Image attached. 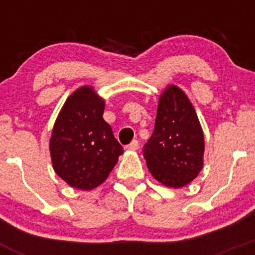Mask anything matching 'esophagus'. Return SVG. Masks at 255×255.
<instances>
[{
	"instance_id": "esophagus-1",
	"label": "esophagus",
	"mask_w": 255,
	"mask_h": 255,
	"mask_svg": "<svg viewBox=\"0 0 255 255\" xmlns=\"http://www.w3.org/2000/svg\"><path fill=\"white\" fill-rule=\"evenodd\" d=\"M138 148H139L138 140H132L129 145H126V149H130V150H136Z\"/></svg>"
}]
</instances>
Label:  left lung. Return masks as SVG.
Returning a JSON list of instances; mask_svg holds the SVG:
<instances>
[{
    "mask_svg": "<svg viewBox=\"0 0 255 255\" xmlns=\"http://www.w3.org/2000/svg\"><path fill=\"white\" fill-rule=\"evenodd\" d=\"M204 135L186 94L175 85L164 89L158 102L154 131L143 148L155 180L170 188H182L203 167Z\"/></svg>",
    "mask_w": 255,
    "mask_h": 255,
    "instance_id": "left-lung-1",
    "label": "left lung"
}]
</instances>
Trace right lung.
Segmentation results:
<instances>
[{
    "label": "right lung",
    "instance_id": "obj_1",
    "mask_svg": "<svg viewBox=\"0 0 255 255\" xmlns=\"http://www.w3.org/2000/svg\"><path fill=\"white\" fill-rule=\"evenodd\" d=\"M105 101L92 87H82L65 102L52 130V166L61 179L80 190L101 185L124 148L103 120Z\"/></svg>",
    "mask_w": 255,
    "mask_h": 255
}]
</instances>
